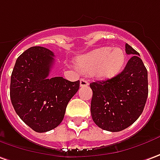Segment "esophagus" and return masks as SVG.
I'll list each match as a JSON object with an SVG mask.
<instances>
[{"label":"esophagus","mask_w":160,"mask_h":160,"mask_svg":"<svg viewBox=\"0 0 160 160\" xmlns=\"http://www.w3.org/2000/svg\"><path fill=\"white\" fill-rule=\"evenodd\" d=\"M89 85V82L87 81L86 79H84V78H82L81 80H80V86L81 87H86Z\"/></svg>","instance_id":"1"}]
</instances>
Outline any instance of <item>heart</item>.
Returning a JSON list of instances; mask_svg holds the SVG:
<instances>
[{"label": "heart", "instance_id": "heart-1", "mask_svg": "<svg viewBox=\"0 0 160 160\" xmlns=\"http://www.w3.org/2000/svg\"><path fill=\"white\" fill-rule=\"evenodd\" d=\"M124 61L125 54L122 48L103 47L78 57L76 65L82 73L93 74L101 79H110L121 70Z\"/></svg>", "mask_w": 160, "mask_h": 160}]
</instances>
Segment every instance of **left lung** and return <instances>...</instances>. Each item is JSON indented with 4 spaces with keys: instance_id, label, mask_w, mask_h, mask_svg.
I'll use <instances>...</instances> for the list:
<instances>
[{
    "instance_id": "8db88e82",
    "label": "left lung",
    "mask_w": 160,
    "mask_h": 160,
    "mask_svg": "<svg viewBox=\"0 0 160 160\" xmlns=\"http://www.w3.org/2000/svg\"><path fill=\"white\" fill-rule=\"evenodd\" d=\"M125 52L132 57L121 73L90 84L92 119L98 127L113 132L126 129L139 118L148 96L147 69L139 54L127 43Z\"/></svg>"
}]
</instances>
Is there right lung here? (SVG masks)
<instances>
[{"label":"right lung","instance_id":"1","mask_svg":"<svg viewBox=\"0 0 160 160\" xmlns=\"http://www.w3.org/2000/svg\"><path fill=\"white\" fill-rule=\"evenodd\" d=\"M54 53L36 46L15 62L10 81V98L20 118L36 132L51 131L61 124L69 101L80 82L62 77L49 78Z\"/></svg>","mask_w":160,"mask_h":160}]
</instances>
